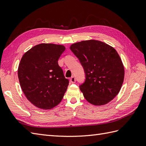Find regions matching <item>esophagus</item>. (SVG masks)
<instances>
[{
    "instance_id": "obj_1",
    "label": "esophagus",
    "mask_w": 146,
    "mask_h": 146,
    "mask_svg": "<svg viewBox=\"0 0 146 146\" xmlns=\"http://www.w3.org/2000/svg\"><path fill=\"white\" fill-rule=\"evenodd\" d=\"M70 82L72 83H74L76 82V78H75V77H74V76H72V78H70Z\"/></svg>"
}]
</instances>
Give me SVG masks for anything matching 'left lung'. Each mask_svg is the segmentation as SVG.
Here are the masks:
<instances>
[{"label": "left lung", "mask_w": 146, "mask_h": 146, "mask_svg": "<svg viewBox=\"0 0 146 146\" xmlns=\"http://www.w3.org/2000/svg\"><path fill=\"white\" fill-rule=\"evenodd\" d=\"M86 73L80 86L86 100L94 106H103L113 100L120 91L125 68L115 48L98 40H82L70 46Z\"/></svg>", "instance_id": "left-lung-1"}]
</instances>
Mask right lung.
<instances>
[{
	"instance_id": "obj_1",
	"label": "right lung",
	"mask_w": 146,
	"mask_h": 146,
	"mask_svg": "<svg viewBox=\"0 0 146 146\" xmlns=\"http://www.w3.org/2000/svg\"><path fill=\"white\" fill-rule=\"evenodd\" d=\"M63 45L42 43L26 52L18 68L20 86L26 98L41 109H51L62 101L69 84L58 58Z\"/></svg>"
}]
</instances>
